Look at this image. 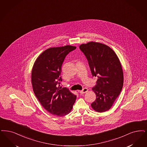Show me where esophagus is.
I'll use <instances>...</instances> for the list:
<instances>
[{
  "instance_id": "34e87169",
  "label": "esophagus",
  "mask_w": 147,
  "mask_h": 147,
  "mask_svg": "<svg viewBox=\"0 0 147 147\" xmlns=\"http://www.w3.org/2000/svg\"><path fill=\"white\" fill-rule=\"evenodd\" d=\"M88 91V89L87 88H84L82 89L81 91H78V92L80 94H85L86 92H87Z\"/></svg>"
}]
</instances>
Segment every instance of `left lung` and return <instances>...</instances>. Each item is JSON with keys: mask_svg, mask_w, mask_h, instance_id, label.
Segmentation results:
<instances>
[{"mask_svg": "<svg viewBox=\"0 0 147 147\" xmlns=\"http://www.w3.org/2000/svg\"><path fill=\"white\" fill-rule=\"evenodd\" d=\"M79 48L88 61L92 76L98 78L97 85L92 88L96 99L91 106L96 112H106L111 109L123 86L120 60L112 49L104 44L90 41Z\"/></svg>", "mask_w": 147, "mask_h": 147, "instance_id": "1", "label": "left lung"}]
</instances>
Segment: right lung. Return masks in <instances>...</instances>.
<instances>
[{"instance_id": "add662e5", "label": "right lung", "mask_w": 147, "mask_h": 147, "mask_svg": "<svg viewBox=\"0 0 147 147\" xmlns=\"http://www.w3.org/2000/svg\"><path fill=\"white\" fill-rule=\"evenodd\" d=\"M76 49L71 45L47 49L35 60L32 71L36 97L47 112L59 117L68 114L76 100V96L68 89L57 86L62 81L60 75L65 57Z\"/></svg>"}]
</instances>
